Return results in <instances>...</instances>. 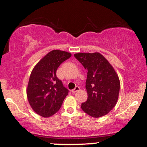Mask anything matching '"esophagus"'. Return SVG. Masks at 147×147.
Returning a JSON list of instances; mask_svg holds the SVG:
<instances>
[{"label": "esophagus", "mask_w": 147, "mask_h": 147, "mask_svg": "<svg viewBox=\"0 0 147 147\" xmlns=\"http://www.w3.org/2000/svg\"><path fill=\"white\" fill-rule=\"evenodd\" d=\"M79 90H80V88H79V86H76L75 88L73 89V90H72V93H75L76 92H77V91H79Z\"/></svg>", "instance_id": "34e87169"}]
</instances>
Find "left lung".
I'll return each mask as SVG.
<instances>
[{
  "mask_svg": "<svg viewBox=\"0 0 147 147\" xmlns=\"http://www.w3.org/2000/svg\"><path fill=\"white\" fill-rule=\"evenodd\" d=\"M87 70L86 88L88 99L82 109L91 117L106 115L116 105L120 82L113 67L99 52L74 55Z\"/></svg>",
  "mask_w": 147,
  "mask_h": 147,
  "instance_id": "left-lung-1",
  "label": "left lung"
}]
</instances>
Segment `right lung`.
I'll use <instances>...</instances> for the list:
<instances>
[{
	"label": "right lung",
	"instance_id": "1",
	"mask_svg": "<svg viewBox=\"0 0 147 147\" xmlns=\"http://www.w3.org/2000/svg\"><path fill=\"white\" fill-rule=\"evenodd\" d=\"M71 53L59 50L48 52L42 58L30 75L27 97L36 113L48 117L60 109L68 90L56 75L58 67L71 57Z\"/></svg>",
	"mask_w": 147,
	"mask_h": 147
}]
</instances>
